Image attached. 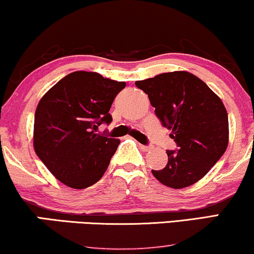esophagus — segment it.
<instances>
[{
    "label": "esophagus",
    "instance_id": "esophagus-1",
    "mask_svg": "<svg viewBox=\"0 0 254 254\" xmlns=\"http://www.w3.org/2000/svg\"><path fill=\"white\" fill-rule=\"evenodd\" d=\"M139 147L142 149L143 151H149L151 150V146L150 145H143V144H139Z\"/></svg>",
    "mask_w": 254,
    "mask_h": 254
}]
</instances>
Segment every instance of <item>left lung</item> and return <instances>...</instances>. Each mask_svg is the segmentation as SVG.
I'll list each match as a JSON object with an SVG mask.
<instances>
[{"label": "left lung", "instance_id": "8db88e82", "mask_svg": "<svg viewBox=\"0 0 254 254\" xmlns=\"http://www.w3.org/2000/svg\"><path fill=\"white\" fill-rule=\"evenodd\" d=\"M156 116L171 130L178 150H166L168 164L152 175L169 188H188L204 177L226 151L229 117L221 99L188 71L160 73L136 82Z\"/></svg>", "mask_w": 254, "mask_h": 254}]
</instances>
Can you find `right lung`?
Listing matches in <instances>:
<instances>
[{
    "label": "right lung",
    "mask_w": 254,
    "mask_h": 254,
    "mask_svg": "<svg viewBox=\"0 0 254 254\" xmlns=\"http://www.w3.org/2000/svg\"><path fill=\"white\" fill-rule=\"evenodd\" d=\"M125 85L97 72L75 71L41 98L35 112L34 149L63 184L89 188L107 171L120 139L99 134L97 129L112 122L109 111Z\"/></svg>",
    "instance_id": "1"
}]
</instances>
